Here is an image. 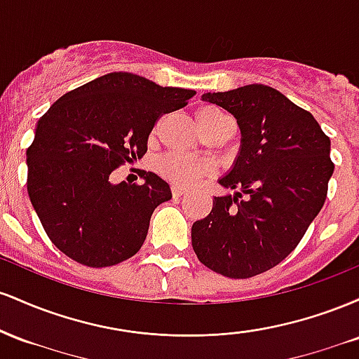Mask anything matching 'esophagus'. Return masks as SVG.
Listing matches in <instances>:
<instances>
[{
  "instance_id": "obj_1",
  "label": "esophagus",
  "mask_w": 359,
  "mask_h": 359,
  "mask_svg": "<svg viewBox=\"0 0 359 359\" xmlns=\"http://www.w3.org/2000/svg\"><path fill=\"white\" fill-rule=\"evenodd\" d=\"M185 194V189L180 187V185H172V196L174 197H180Z\"/></svg>"
}]
</instances>
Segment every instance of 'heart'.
Segmentation results:
<instances>
[{"instance_id":"heart-1","label":"heart","mask_w":359,"mask_h":359,"mask_svg":"<svg viewBox=\"0 0 359 359\" xmlns=\"http://www.w3.org/2000/svg\"><path fill=\"white\" fill-rule=\"evenodd\" d=\"M229 119L224 113H221L216 108H204L197 113V126H199L201 133H205L211 128L219 123ZM155 135V131H154ZM156 170L158 174L167 179L168 182L180 185V187H191V185L199 182L203 177L212 174L211 163L204 162V160L192 158V156L180 155V154H167L156 162Z\"/></svg>"}]
</instances>
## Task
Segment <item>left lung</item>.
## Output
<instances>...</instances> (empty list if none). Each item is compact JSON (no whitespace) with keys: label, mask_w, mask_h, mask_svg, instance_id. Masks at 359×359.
<instances>
[{"label":"left lung","mask_w":359,"mask_h":359,"mask_svg":"<svg viewBox=\"0 0 359 359\" xmlns=\"http://www.w3.org/2000/svg\"><path fill=\"white\" fill-rule=\"evenodd\" d=\"M236 118L241 145L217 182L233 194L192 224V248L208 269L250 278L287 258L323 209L334 172L331 140L306 109L277 89L248 84L205 93Z\"/></svg>","instance_id":"1"}]
</instances>
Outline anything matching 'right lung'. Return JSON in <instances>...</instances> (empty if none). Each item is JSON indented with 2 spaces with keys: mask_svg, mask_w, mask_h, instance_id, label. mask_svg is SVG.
<instances>
[{
  "mask_svg": "<svg viewBox=\"0 0 359 359\" xmlns=\"http://www.w3.org/2000/svg\"><path fill=\"white\" fill-rule=\"evenodd\" d=\"M194 94L109 72L64 94L39 119L27 150V189L62 253L102 269L142 248L155 208L172 199L170 187L154 172L142 175V185L113 184L111 172L142 158L156 119Z\"/></svg>",
  "mask_w": 359,
  "mask_h": 359,
  "instance_id": "right-lung-1",
  "label": "right lung"
}]
</instances>
